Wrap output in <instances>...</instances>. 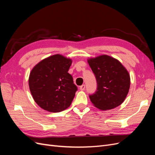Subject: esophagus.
<instances>
[{"label":"esophagus","instance_id":"34e87169","mask_svg":"<svg viewBox=\"0 0 155 155\" xmlns=\"http://www.w3.org/2000/svg\"><path fill=\"white\" fill-rule=\"evenodd\" d=\"M85 85H82L81 86L79 87V90H81V91H84V90H85Z\"/></svg>","mask_w":155,"mask_h":155}]
</instances>
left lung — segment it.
<instances>
[{
	"label": "left lung",
	"instance_id": "left-lung-1",
	"mask_svg": "<svg viewBox=\"0 0 155 155\" xmlns=\"http://www.w3.org/2000/svg\"><path fill=\"white\" fill-rule=\"evenodd\" d=\"M94 74L97 87L89 96L93 105L102 110H110L124 101L129 92L130 75L118 59L107 55L87 59Z\"/></svg>",
	"mask_w": 155,
	"mask_h": 155
}]
</instances>
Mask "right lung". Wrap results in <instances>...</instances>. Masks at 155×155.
Segmentation results:
<instances>
[{
  "instance_id": "obj_1",
  "label": "right lung",
  "mask_w": 155,
  "mask_h": 155,
  "mask_svg": "<svg viewBox=\"0 0 155 155\" xmlns=\"http://www.w3.org/2000/svg\"><path fill=\"white\" fill-rule=\"evenodd\" d=\"M72 60L61 54L43 59L31 70L28 83L31 96L42 109L50 112L67 109L78 90L68 71Z\"/></svg>"
}]
</instances>
